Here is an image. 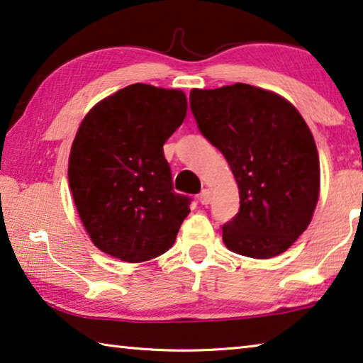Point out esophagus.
Wrapping results in <instances>:
<instances>
[{
  "label": "esophagus",
  "mask_w": 363,
  "mask_h": 363,
  "mask_svg": "<svg viewBox=\"0 0 363 363\" xmlns=\"http://www.w3.org/2000/svg\"><path fill=\"white\" fill-rule=\"evenodd\" d=\"M211 201H212L211 189H202L201 194H199V202H201V204L202 206H207V204H211Z\"/></svg>",
  "instance_id": "1"
}]
</instances>
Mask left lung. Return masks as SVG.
<instances>
[{
    "label": "left lung",
    "instance_id": "1",
    "mask_svg": "<svg viewBox=\"0 0 363 363\" xmlns=\"http://www.w3.org/2000/svg\"><path fill=\"white\" fill-rule=\"evenodd\" d=\"M189 106L239 186L225 245L258 259L287 250L311 223L320 188L319 155L301 114L281 95L242 82L193 89Z\"/></svg>",
    "mask_w": 363,
    "mask_h": 363
}]
</instances>
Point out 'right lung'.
I'll use <instances>...</instances> for the list:
<instances>
[{
  "label": "right lung",
  "mask_w": 363,
  "mask_h": 363,
  "mask_svg": "<svg viewBox=\"0 0 363 363\" xmlns=\"http://www.w3.org/2000/svg\"><path fill=\"white\" fill-rule=\"evenodd\" d=\"M178 89L130 84L99 101L73 140L68 180L97 249L127 263L167 252L191 198L174 191L162 146L186 116Z\"/></svg>",
  "instance_id": "right-lung-1"
}]
</instances>
